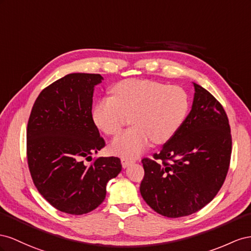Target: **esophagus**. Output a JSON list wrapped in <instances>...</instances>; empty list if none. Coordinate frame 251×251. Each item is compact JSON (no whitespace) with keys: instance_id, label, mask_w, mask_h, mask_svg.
<instances>
[{"instance_id":"obj_1","label":"esophagus","mask_w":251,"mask_h":251,"mask_svg":"<svg viewBox=\"0 0 251 251\" xmlns=\"http://www.w3.org/2000/svg\"><path fill=\"white\" fill-rule=\"evenodd\" d=\"M121 163H122V166H123V168H126V167H128L129 165H131V164L133 163V161L129 160V159H126V157H122Z\"/></svg>"}]
</instances>
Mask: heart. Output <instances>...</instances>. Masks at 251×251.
I'll list each match as a JSON object with an SVG mask.
<instances>
[{"label":"heart","mask_w":251,"mask_h":251,"mask_svg":"<svg viewBox=\"0 0 251 251\" xmlns=\"http://www.w3.org/2000/svg\"><path fill=\"white\" fill-rule=\"evenodd\" d=\"M113 97L100 100L92 120L100 130L117 134L132 117V128L121 133L110 144L113 154L135 157L150 145L163 144L180 129L189 109L186 92L178 87L149 80H125L112 88Z\"/></svg>","instance_id":"obj_1"}]
</instances>
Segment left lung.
Instances as JSON below:
<instances>
[{"label":"left lung","instance_id":"left-lung-1","mask_svg":"<svg viewBox=\"0 0 251 251\" xmlns=\"http://www.w3.org/2000/svg\"><path fill=\"white\" fill-rule=\"evenodd\" d=\"M191 110L180 129L154 159H143L141 195L151 208L168 218L202 209L223 185L231 155L227 114L217 99L193 83Z\"/></svg>","mask_w":251,"mask_h":251}]
</instances>
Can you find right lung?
I'll return each mask as SVG.
<instances>
[{
    "instance_id": "right-lung-1",
    "label": "right lung",
    "mask_w": 251,
    "mask_h": 251,
    "mask_svg": "<svg viewBox=\"0 0 251 251\" xmlns=\"http://www.w3.org/2000/svg\"><path fill=\"white\" fill-rule=\"evenodd\" d=\"M103 76L69 74L43 89L27 125V161L35 187L46 201L69 214L102 204L106 185L122 170L119 157L91 159L105 146L92 120L95 86Z\"/></svg>"
}]
</instances>
